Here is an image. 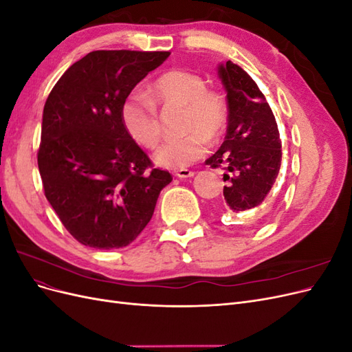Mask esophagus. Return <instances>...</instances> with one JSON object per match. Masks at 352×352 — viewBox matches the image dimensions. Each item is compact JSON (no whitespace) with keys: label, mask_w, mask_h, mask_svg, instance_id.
<instances>
[{"label":"esophagus","mask_w":352,"mask_h":352,"mask_svg":"<svg viewBox=\"0 0 352 352\" xmlns=\"http://www.w3.org/2000/svg\"><path fill=\"white\" fill-rule=\"evenodd\" d=\"M175 175L180 179H186V177H192L195 175V172H192V170H188V168H179V170H176Z\"/></svg>","instance_id":"esophagus-1"}]
</instances>
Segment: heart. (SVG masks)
<instances>
[{"mask_svg": "<svg viewBox=\"0 0 352 352\" xmlns=\"http://www.w3.org/2000/svg\"><path fill=\"white\" fill-rule=\"evenodd\" d=\"M151 98L141 91L126 95L120 105V119L132 140L145 148H155L162 140V122L155 104L164 110L184 109L180 131L185 135L158 148L154 160L158 166L184 168L199 160L208 150V140L217 141L226 132L229 120L228 101L207 88L199 74L188 70H170L160 76L151 88Z\"/></svg>", "mask_w": 352, "mask_h": 352, "instance_id": "obj_1", "label": "heart"}]
</instances>
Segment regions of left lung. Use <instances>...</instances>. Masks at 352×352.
<instances>
[{
	"instance_id": "8db88e82",
	"label": "left lung",
	"mask_w": 352,
	"mask_h": 352,
	"mask_svg": "<svg viewBox=\"0 0 352 352\" xmlns=\"http://www.w3.org/2000/svg\"><path fill=\"white\" fill-rule=\"evenodd\" d=\"M219 76L228 92V131L206 164L228 170L221 206L241 212L260 206L269 195L280 170L282 142L270 105L250 74L229 60L219 66Z\"/></svg>"
}]
</instances>
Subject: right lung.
<instances>
[{"label":"right lung","instance_id":"add662e5","mask_svg":"<svg viewBox=\"0 0 352 352\" xmlns=\"http://www.w3.org/2000/svg\"><path fill=\"white\" fill-rule=\"evenodd\" d=\"M168 51L100 50L72 65L42 114L38 167L44 192L78 242L123 248L154 214L172 182L124 131L120 105Z\"/></svg>","mask_w":352,"mask_h":352}]
</instances>
